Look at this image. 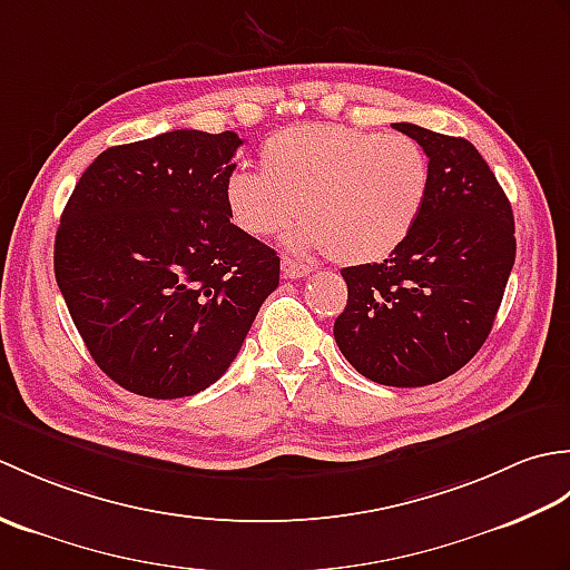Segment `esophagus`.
Here are the masks:
<instances>
[{
    "instance_id": "obj_1",
    "label": "esophagus",
    "mask_w": 570,
    "mask_h": 570,
    "mask_svg": "<svg viewBox=\"0 0 570 570\" xmlns=\"http://www.w3.org/2000/svg\"><path fill=\"white\" fill-rule=\"evenodd\" d=\"M282 272L286 278H304L311 274V266L304 262H296L292 257H284L282 259Z\"/></svg>"
}]
</instances>
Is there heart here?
Wrapping results in <instances>:
<instances>
[{"label": "heart", "mask_w": 570, "mask_h": 570, "mask_svg": "<svg viewBox=\"0 0 570 570\" xmlns=\"http://www.w3.org/2000/svg\"><path fill=\"white\" fill-rule=\"evenodd\" d=\"M262 171L225 176L229 223L272 237L298 215V249L331 252L343 264L382 262L411 235L429 193V159L416 139L343 125L278 129L259 149Z\"/></svg>", "instance_id": "1"}]
</instances>
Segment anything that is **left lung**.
Here are the masks:
<instances>
[{"label": "left lung", "mask_w": 570, "mask_h": 570, "mask_svg": "<svg viewBox=\"0 0 570 570\" xmlns=\"http://www.w3.org/2000/svg\"><path fill=\"white\" fill-rule=\"evenodd\" d=\"M394 129L429 156L426 203L390 257L341 272L347 306L333 335L362 377L426 386L468 365L488 341L514 266V215L468 139L409 122Z\"/></svg>", "instance_id": "8db88e82"}]
</instances>
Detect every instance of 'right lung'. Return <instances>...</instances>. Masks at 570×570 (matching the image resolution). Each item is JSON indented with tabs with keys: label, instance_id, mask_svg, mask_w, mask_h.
Wrapping results in <instances>:
<instances>
[{
	"label": "right lung",
	"instance_id": "obj_1",
	"mask_svg": "<svg viewBox=\"0 0 570 570\" xmlns=\"http://www.w3.org/2000/svg\"><path fill=\"white\" fill-rule=\"evenodd\" d=\"M242 139L174 129L102 151L60 217L53 269L98 367L127 392L208 390L278 286L272 247L229 223Z\"/></svg>",
	"mask_w": 570,
	"mask_h": 570
}]
</instances>
